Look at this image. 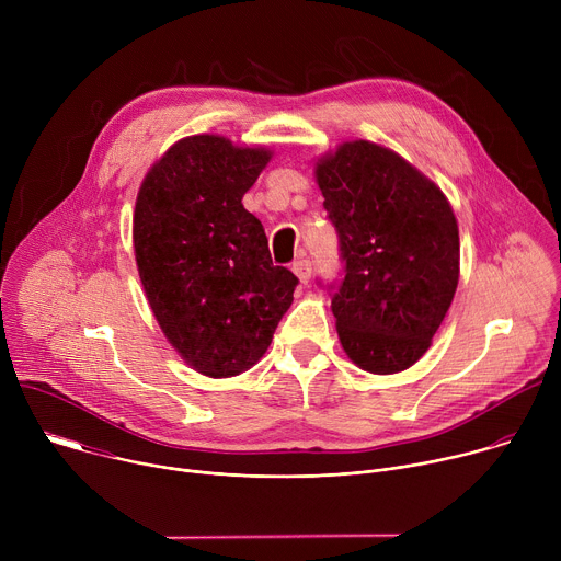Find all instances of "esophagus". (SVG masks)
<instances>
[{"mask_svg":"<svg viewBox=\"0 0 561 561\" xmlns=\"http://www.w3.org/2000/svg\"><path fill=\"white\" fill-rule=\"evenodd\" d=\"M293 273L306 284L308 279H310V273H312V264H310V260H297L295 264H293Z\"/></svg>","mask_w":561,"mask_h":561,"instance_id":"esophagus-1","label":"esophagus"}]
</instances>
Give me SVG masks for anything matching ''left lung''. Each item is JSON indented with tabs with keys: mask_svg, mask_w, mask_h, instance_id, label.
Listing matches in <instances>:
<instances>
[{
	"mask_svg": "<svg viewBox=\"0 0 561 561\" xmlns=\"http://www.w3.org/2000/svg\"><path fill=\"white\" fill-rule=\"evenodd\" d=\"M317 184L344 264L327 284L340 342L368 373L407 370L428 351L457 288L453 208L402 157L362 139L319 159Z\"/></svg>",
	"mask_w": 561,
	"mask_h": 561,
	"instance_id": "obj_1",
	"label": "left lung"
}]
</instances>
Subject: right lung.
Listing matches in <instances>:
<instances>
[{
    "instance_id": "1",
    "label": "right lung",
    "mask_w": 561,
    "mask_h": 561,
    "mask_svg": "<svg viewBox=\"0 0 561 561\" xmlns=\"http://www.w3.org/2000/svg\"><path fill=\"white\" fill-rule=\"evenodd\" d=\"M268 159L217 135L186 137L137 195L133 242L148 304L175 351L208 377L260 362L299 284L273 266L264 226L242 204Z\"/></svg>"
}]
</instances>
